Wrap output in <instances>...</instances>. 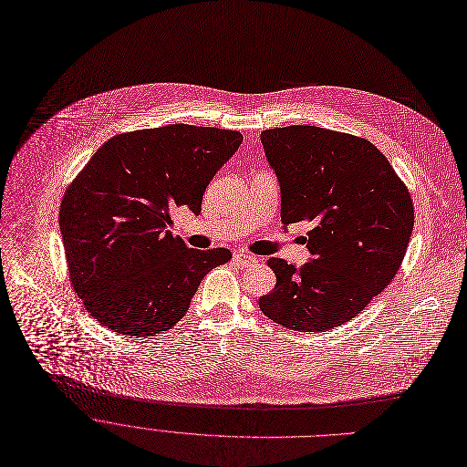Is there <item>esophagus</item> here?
Instances as JSON below:
<instances>
[{
    "instance_id": "obj_1",
    "label": "esophagus",
    "mask_w": 467,
    "mask_h": 467,
    "mask_svg": "<svg viewBox=\"0 0 467 467\" xmlns=\"http://www.w3.org/2000/svg\"><path fill=\"white\" fill-rule=\"evenodd\" d=\"M234 261L241 266H250L254 263H257V257L255 255H250V254H243V252H237L234 254Z\"/></svg>"
}]
</instances>
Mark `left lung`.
<instances>
[{
    "label": "left lung",
    "instance_id": "left-lung-1",
    "mask_svg": "<svg viewBox=\"0 0 467 467\" xmlns=\"http://www.w3.org/2000/svg\"><path fill=\"white\" fill-rule=\"evenodd\" d=\"M282 193V223L309 221V261L270 257L272 293L259 309L296 331H327L357 317L392 282L405 257L414 208L389 160L368 140L320 127L261 132Z\"/></svg>",
    "mask_w": 467,
    "mask_h": 467
}]
</instances>
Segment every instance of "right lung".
Here are the masks:
<instances>
[{
  "instance_id": "add662e5",
  "label": "right lung",
  "mask_w": 467,
  "mask_h": 467,
  "mask_svg": "<svg viewBox=\"0 0 467 467\" xmlns=\"http://www.w3.org/2000/svg\"><path fill=\"white\" fill-rule=\"evenodd\" d=\"M243 136L169 125L114 136L91 156L60 204L69 277L86 311L130 337L171 329L202 277L232 254L195 250L174 237L171 213L199 215L215 172Z\"/></svg>"
}]
</instances>
